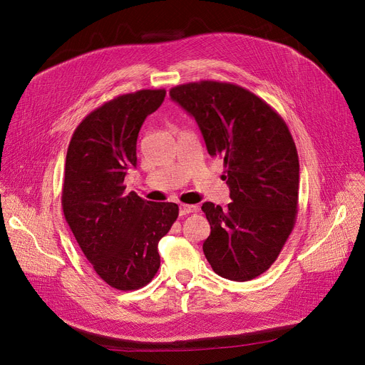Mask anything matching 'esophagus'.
Returning a JSON list of instances; mask_svg holds the SVG:
<instances>
[{
  "mask_svg": "<svg viewBox=\"0 0 365 365\" xmlns=\"http://www.w3.org/2000/svg\"><path fill=\"white\" fill-rule=\"evenodd\" d=\"M197 210H198V207H197V205L180 204V207H179V213H180V216H186V215H189V213H195Z\"/></svg>",
  "mask_w": 365,
  "mask_h": 365,
  "instance_id": "34e87169",
  "label": "esophagus"
}]
</instances>
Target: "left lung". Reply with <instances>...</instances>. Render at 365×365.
<instances>
[{"label":"left lung","instance_id":"1","mask_svg":"<svg viewBox=\"0 0 365 365\" xmlns=\"http://www.w3.org/2000/svg\"><path fill=\"white\" fill-rule=\"evenodd\" d=\"M194 117L232 202H204L212 227L202 244L213 271L231 281H250L271 267L292 234L299 201V157L289 127L256 94L217 81L170 90Z\"/></svg>","mask_w":365,"mask_h":365}]
</instances>
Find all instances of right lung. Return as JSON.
Segmentation results:
<instances>
[{
  "label": "right lung",
  "mask_w": 365,
  "mask_h": 365,
  "mask_svg": "<svg viewBox=\"0 0 365 365\" xmlns=\"http://www.w3.org/2000/svg\"><path fill=\"white\" fill-rule=\"evenodd\" d=\"M164 98L165 90H139L103 103L75 128L66 153L65 219L96 274L123 292L155 277L158 242L179 216L178 204L145 201L124 185L140 127Z\"/></svg>",
  "instance_id": "1"
}]
</instances>
